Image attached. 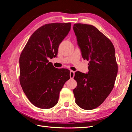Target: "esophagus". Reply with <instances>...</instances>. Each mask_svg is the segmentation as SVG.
I'll return each instance as SVG.
<instances>
[{"label":"esophagus","mask_w":132,"mask_h":132,"mask_svg":"<svg viewBox=\"0 0 132 132\" xmlns=\"http://www.w3.org/2000/svg\"><path fill=\"white\" fill-rule=\"evenodd\" d=\"M74 75H75V72H74V71L71 70L70 71V79H73V78L74 77Z\"/></svg>","instance_id":"esophagus-1"}]
</instances>
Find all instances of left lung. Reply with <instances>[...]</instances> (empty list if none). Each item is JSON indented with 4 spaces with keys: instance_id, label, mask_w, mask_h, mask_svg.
<instances>
[{
    "instance_id": "left-lung-1",
    "label": "left lung",
    "mask_w": 132,
    "mask_h": 132,
    "mask_svg": "<svg viewBox=\"0 0 132 132\" xmlns=\"http://www.w3.org/2000/svg\"><path fill=\"white\" fill-rule=\"evenodd\" d=\"M73 30L82 57L89 61L88 73H75V102L84 110H93L105 100L113 88L118 72L114 47L93 25L75 23Z\"/></svg>"
}]
</instances>
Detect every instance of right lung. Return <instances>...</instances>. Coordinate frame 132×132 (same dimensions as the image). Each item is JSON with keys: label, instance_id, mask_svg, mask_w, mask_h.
Segmentation results:
<instances>
[{"label": "right lung", "instance_id": "obj_1", "mask_svg": "<svg viewBox=\"0 0 132 132\" xmlns=\"http://www.w3.org/2000/svg\"><path fill=\"white\" fill-rule=\"evenodd\" d=\"M71 23H52L31 36L19 59L20 82L32 104L48 109L56 105L60 91L70 79V71L58 69L48 58L56 57L59 46L70 30Z\"/></svg>", "mask_w": 132, "mask_h": 132}]
</instances>
